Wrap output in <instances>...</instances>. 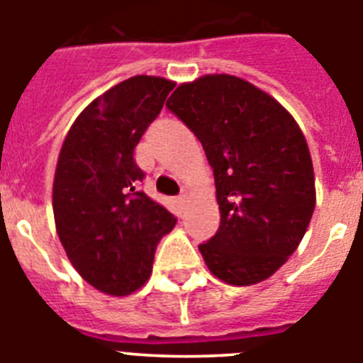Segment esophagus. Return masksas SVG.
Returning <instances> with one entry per match:
<instances>
[{"label":"esophagus","mask_w":363,"mask_h":363,"mask_svg":"<svg viewBox=\"0 0 363 363\" xmlns=\"http://www.w3.org/2000/svg\"><path fill=\"white\" fill-rule=\"evenodd\" d=\"M187 192H182V194H179V196L178 198H176V200H178V203L179 205H182V207H184V205L185 203H187Z\"/></svg>","instance_id":"obj_1"}]
</instances>
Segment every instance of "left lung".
<instances>
[{
	"label": "left lung",
	"mask_w": 363,
	"mask_h": 363,
	"mask_svg": "<svg viewBox=\"0 0 363 363\" xmlns=\"http://www.w3.org/2000/svg\"><path fill=\"white\" fill-rule=\"evenodd\" d=\"M213 167L220 227L201 256L229 285L267 280L300 245L316 192L309 147L294 118L229 74L179 85L167 99Z\"/></svg>",
	"instance_id": "1"
}]
</instances>
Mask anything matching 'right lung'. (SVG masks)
Returning a JSON list of instances; mask_svg holds the SVG:
<instances>
[{
    "label": "right lung",
    "instance_id": "right-lung-1",
    "mask_svg": "<svg viewBox=\"0 0 363 363\" xmlns=\"http://www.w3.org/2000/svg\"><path fill=\"white\" fill-rule=\"evenodd\" d=\"M174 83L134 76L108 89L76 118L57 158L52 187L56 230L79 277L101 293H134L152 272L174 214L138 184L134 149L158 118Z\"/></svg>",
    "mask_w": 363,
    "mask_h": 363
}]
</instances>
